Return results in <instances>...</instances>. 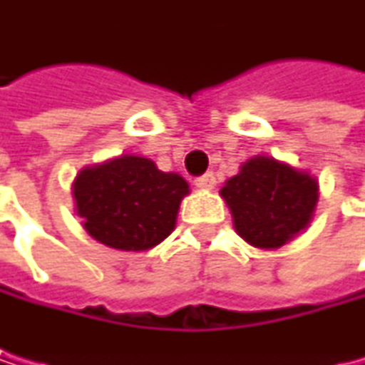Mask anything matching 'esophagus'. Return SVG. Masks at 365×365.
Segmentation results:
<instances>
[{
	"label": "esophagus",
	"instance_id": "34e87169",
	"mask_svg": "<svg viewBox=\"0 0 365 365\" xmlns=\"http://www.w3.org/2000/svg\"><path fill=\"white\" fill-rule=\"evenodd\" d=\"M194 185L198 187V190H212V187L217 185V178H214V173H203L194 180Z\"/></svg>",
	"mask_w": 365,
	"mask_h": 365
}]
</instances>
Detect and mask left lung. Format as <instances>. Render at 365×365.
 I'll return each mask as SVG.
<instances>
[{"label": "left lung", "instance_id": "obj_1", "mask_svg": "<svg viewBox=\"0 0 365 365\" xmlns=\"http://www.w3.org/2000/svg\"><path fill=\"white\" fill-rule=\"evenodd\" d=\"M235 230L255 248H279L304 230L318 200V182L273 158H252L221 190Z\"/></svg>", "mask_w": 365, "mask_h": 365}]
</instances>
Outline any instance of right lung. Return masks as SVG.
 Wrapping results in <instances>:
<instances>
[{
    "label": "right lung",
    "mask_w": 365,
    "mask_h": 365,
    "mask_svg": "<svg viewBox=\"0 0 365 365\" xmlns=\"http://www.w3.org/2000/svg\"><path fill=\"white\" fill-rule=\"evenodd\" d=\"M187 192L190 185L178 173L160 171L155 162L138 155L88 167L74 182L83 227L117 250H148L167 239Z\"/></svg>",
    "instance_id": "1"
}]
</instances>
